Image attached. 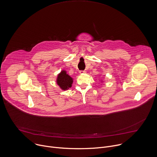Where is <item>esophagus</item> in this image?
I'll return each instance as SVG.
<instances>
[{"instance_id":"esophagus-1","label":"esophagus","mask_w":157,"mask_h":157,"mask_svg":"<svg viewBox=\"0 0 157 157\" xmlns=\"http://www.w3.org/2000/svg\"><path fill=\"white\" fill-rule=\"evenodd\" d=\"M86 73V71H79V73H80V74H85Z\"/></svg>"}]
</instances>
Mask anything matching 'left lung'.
Wrapping results in <instances>:
<instances>
[{
	"label": "left lung",
	"instance_id": "8db88e82",
	"mask_svg": "<svg viewBox=\"0 0 157 157\" xmlns=\"http://www.w3.org/2000/svg\"><path fill=\"white\" fill-rule=\"evenodd\" d=\"M100 81H101V82H103V81H102V80H101Z\"/></svg>",
	"mask_w": 157,
	"mask_h": 157
}]
</instances>
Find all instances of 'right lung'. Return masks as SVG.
<instances>
[{"label": "right lung", "mask_w": 157, "mask_h": 157, "mask_svg": "<svg viewBox=\"0 0 157 157\" xmlns=\"http://www.w3.org/2000/svg\"><path fill=\"white\" fill-rule=\"evenodd\" d=\"M56 82L62 90H66L71 87L73 82V79L67 74V71L63 70L58 74Z\"/></svg>", "instance_id": "right-lung-1"}]
</instances>
